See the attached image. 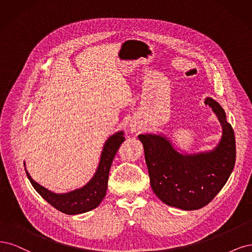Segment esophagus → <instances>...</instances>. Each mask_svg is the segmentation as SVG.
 <instances>
[{"instance_id": "esophagus-1", "label": "esophagus", "mask_w": 252, "mask_h": 252, "mask_svg": "<svg viewBox=\"0 0 252 252\" xmlns=\"http://www.w3.org/2000/svg\"><path fill=\"white\" fill-rule=\"evenodd\" d=\"M131 129H132V131H136V126H131Z\"/></svg>"}]
</instances>
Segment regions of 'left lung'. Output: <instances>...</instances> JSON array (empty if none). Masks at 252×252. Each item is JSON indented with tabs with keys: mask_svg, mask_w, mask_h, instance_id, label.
Segmentation results:
<instances>
[{
	"mask_svg": "<svg viewBox=\"0 0 252 252\" xmlns=\"http://www.w3.org/2000/svg\"><path fill=\"white\" fill-rule=\"evenodd\" d=\"M223 127L218 147L210 152L188 155L177 152L166 137L141 134L152 189L165 204L183 210L204 207L220 191L235 163L233 128L225 112L210 97L205 99Z\"/></svg>",
	"mask_w": 252,
	"mask_h": 252,
	"instance_id": "left-lung-1",
	"label": "left lung"
}]
</instances>
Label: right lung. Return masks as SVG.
Wrapping results in <instances>:
<instances>
[{"mask_svg":"<svg viewBox=\"0 0 252 252\" xmlns=\"http://www.w3.org/2000/svg\"><path fill=\"white\" fill-rule=\"evenodd\" d=\"M125 140L124 132H118L109 138L103 147L99 165L94 177L90 182L79 189L67 193H55L35 182L26 170L27 177L40 196L60 212L66 215H77L90 212L100 204L105 196L111 164L119 147Z\"/></svg>","mask_w":252,"mask_h":252,"instance_id":"obj_1","label":"right lung"}]
</instances>
